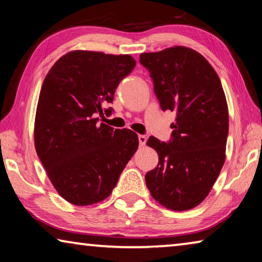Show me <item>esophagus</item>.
I'll list each match as a JSON object with an SVG mask.
<instances>
[{
	"instance_id": "34e87169",
	"label": "esophagus",
	"mask_w": 262,
	"mask_h": 262,
	"mask_svg": "<svg viewBox=\"0 0 262 262\" xmlns=\"http://www.w3.org/2000/svg\"><path fill=\"white\" fill-rule=\"evenodd\" d=\"M147 136L145 135H139V142H140V145L141 147H143V145H145V143H147Z\"/></svg>"
}]
</instances>
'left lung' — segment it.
I'll use <instances>...</instances> for the list:
<instances>
[{"instance_id":"left-lung-1","label":"left lung","mask_w":262,"mask_h":262,"mask_svg":"<svg viewBox=\"0 0 262 262\" xmlns=\"http://www.w3.org/2000/svg\"><path fill=\"white\" fill-rule=\"evenodd\" d=\"M163 111L177 114L168 143L150 136L158 165L145 174L151 196L184 211L205 200L225 162L229 112L219 75L200 53L185 46L142 53Z\"/></svg>"}]
</instances>
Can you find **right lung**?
Listing matches in <instances>:
<instances>
[{
  "instance_id": "1",
  "label": "right lung",
  "mask_w": 262,
  "mask_h": 262,
  "mask_svg": "<svg viewBox=\"0 0 262 262\" xmlns=\"http://www.w3.org/2000/svg\"><path fill=\"white\" fill-rule=\"evenodd\" d=\"M135 64L128 54L72 51L43 79L34 120L35 150L56 192L75 206L110 196L139 147L136 133L113 130L96 118Z\"/></svg>"
}]
</instances>
